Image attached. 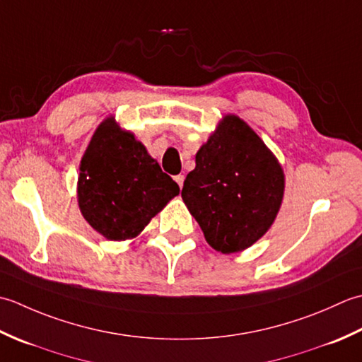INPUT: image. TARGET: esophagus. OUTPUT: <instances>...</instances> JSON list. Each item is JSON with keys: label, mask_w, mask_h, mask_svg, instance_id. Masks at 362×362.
Instances as JSON below:
<instances>
[{"label": "esophagus", "mask_w": 362, "mask_h": 362, "mask_svg": "<svg viewBox=\"0 0 362 362\" xmlns=\"http://www.w3.org/2000/svg\"><path fill=\"white\" fill-rule=\"evenodd\" d=\"M175 181L178 182L180 187H182V184H184V175H176V176H175Z\"/></svg>", "instance_id": "esophagus-1"}]
</instances>
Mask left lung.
<instances>
[{
	"mask_svg": "<svg viewBox=\"0 0 362 362\" xmlns=\"http://www.w3.org/2000/svg\"><path fill=\"white\" fill-rule=\"evenodd\" d=\"M284 173L261 137L225 115L195 156L181 197L206 242L223 255L252 247L281 208Z\"/></svg>",
	"mask_w": 362,
	"mask_h": 362,
	"instance_id": "1",
	"label": "left lung"
}]
</instances>
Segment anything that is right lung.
<instances>
[{
	"label": "right lung",
	"mask_w": 362,
	"mask_h": 362,
	"mask_svg": "<svg viewBox=\"0 0 362 362\" xmlns=\"http://www.w3.org/2000/svg\"><path fill=\"white\" fill-rule=\"evenodd\" d=\"M180 187L162 172L134 134L109 117L81 159L78 203L84 218L107 240L136 238Z\"/></svg>",
	"instance_id": "obj_1"
}]
</instances>
